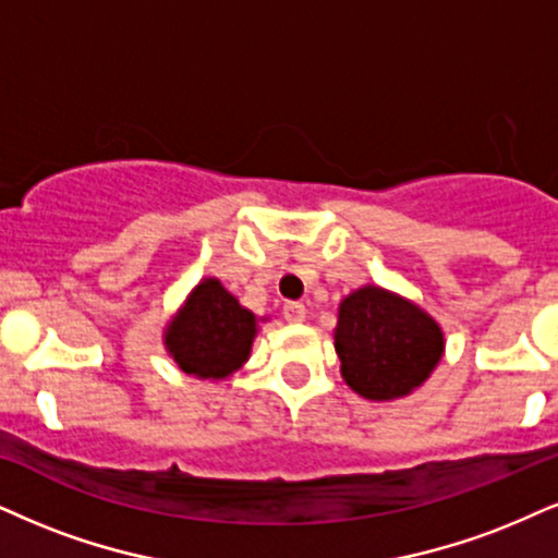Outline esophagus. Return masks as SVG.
Listing matches in <instances>:
<instances>
[{
    "instance_id": "34e87169",
    "label": "esophagus",
    "mask_w": 558,
    "mask_h": 558,
    "mask_svg": "<svg viewBox=\"0 0 558 558\" xmlns=\"http://www.w3.org/2000/svg\"><path fill=\"white\" fill-rule=\"evenodd\" d=\"M305 315H307V311H305V305H302V302H287V305H284V320L287 323H302V320H305Z\"/></svg>"
}]
</instances>
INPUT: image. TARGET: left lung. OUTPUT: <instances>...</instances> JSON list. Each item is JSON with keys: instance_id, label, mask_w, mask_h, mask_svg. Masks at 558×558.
<instances>
[{"instance_id": "8db88e82", "label": "left lung", "mask_w": 558, "mask_h": 558, "mask_svg": "<svg viewBox=\"0 0 558 558\" xmlns=\"http://www.w3.org/2000/svg\"><path fill=\"white\" fill-rule=\"evenodd\" d=\"M333 339L341 377L369 401L409 396L445 352L442 328L432 315L373 284L341 300Z\"/></svg>"}]
</instances>
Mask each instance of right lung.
<instances>
[{
	"instance_id": "obj_1",
	"label": "right lung",
	"mask_w": 558,
	"mask_h": 558,
	"mask_svg": "<svg viewBox=\"0 0 558 558\" xmlns=\"http://www.w3.org/2000/svg\"><path fill=\"white\" fill-rule=\"evenodd\" d=\"M256 333V315L219 279H204L165 328V349L185 375L225 380L247 362Z\"/></svg>"
}]
</instances>
